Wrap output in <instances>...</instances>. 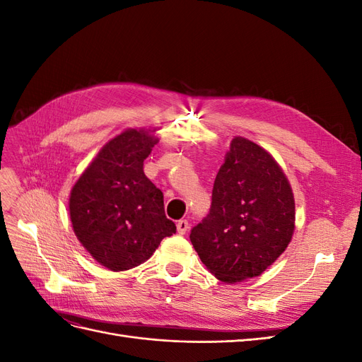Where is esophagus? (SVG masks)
Returning <instances> with one entry per match:
<instances>
[{
	"label": "esophagus",
	"mask_w": 362,
	"mask_h": 362,
	"mask_svg": "<svg viewBox=\"0 0 362 362\" xmlns=\"http://www.w3.org/2000/svg\"><path fill=\"white\" fill-rule=\"evenodd\" d=\"M177 229L181 235H184L189 231V222L185 221V218H181V221H178V223H177Z\"/></svg>",
	"instance_id": "esophagus-1"
}]
</instances>
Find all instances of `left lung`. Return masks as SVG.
<instances>
[{
  "instance_id": "obj_1",
  "label": "left lung",
  "mask_w": 362,
  "mask_h": 362,
  "mask_svg": "<svg viewBox=\"0 0 362 362\" xmlns=\"http://www.w3.org/2000/svg\"><path fill=\"white\" fill-rule=\"evenodd\" d=\"M291 185L278 161L245 137H234L214 180L211 208L190 233L201 261L222 282L259 276L290 245Z\"/></svg>"
}]
</instances>
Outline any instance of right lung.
Listing matches in <instances>:
<instances>
[{
    "mask_svg": "<svg viewBox=\"0 0 362 362\" xmlns=\"http://www.w3.org/2000/svg\"><path fill=\"white\" fill-rule=\"evenodd\" d=\"M157 128H128L108 140L69 196L72 229L83 247L112 272L149 259L177 226L164 214L163 193L144 172L158 144Z\"/></svg>",
    "mask_w": 362,
    "mask_h": 362,
    "instance_id": "add662e5",
    "label": "right lung"
}]
</instances>
